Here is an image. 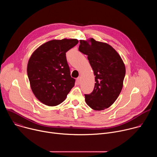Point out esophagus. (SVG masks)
<instances>
[{"label":"esophagus","mask_w":157,"mask_h":157,"mask_svg":"<svg viewBox=\"0 0 157 157\" xmlns=\"http://www.w3.org/2000/svg\"><path fill=\"white\" fill-rule=\"evenodd\" d=\"M81 76H79L78 78H77V82L78 84H79L81 82Z\"/></svg>","instance_id":"1"}]
</instances>
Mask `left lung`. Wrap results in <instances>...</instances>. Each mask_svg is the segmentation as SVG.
Masks as SVG:
<instances>
[{
  "instance_id": "8db88e82",
  "label": "left lung",
  "mask_w": 157,
  "mask_h": 157,
  "mask_svg": "<svg viewBox=\"0 0 157 157\" xmlns=\"http://www.w3.org/2000/svg\"><path fill=\"white\" fill-rule=\"evenodd\" d=\"M79 50L87 55L95 76L90 94H85L86 104L95 110L109 107L116 101L123 87L125 66L116 50L110 44L91 38L80 40Z\"/></svg>"
}]
</instances>
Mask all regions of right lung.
<instances>
[{
    "label": "right lung",
    "mask_w": 157,
    "mask_h": 157,
    "mask_svg": "<svg viewBox=\"0 0 157 157\" xmlns=\"http://www.w3.org/2000/svg\"><path fill=\"white\" fill-rule=\"evenodd\" d=\"M78 42L73 38L52 40L32 54L27 75L33 93L43 104L59 105L74 87L75 79L71 77L66 53Z\"/></svg>",
    "instance_id": "right-lung-1"
}]
</instances>
